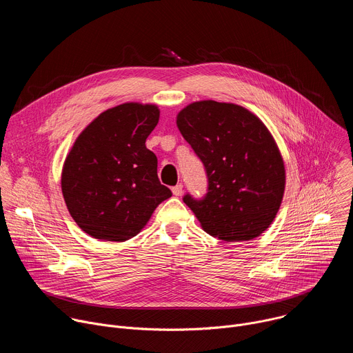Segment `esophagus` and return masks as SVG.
<instances>
[{
	"label": "esophagus",
	"instance_id": "obj_1",
	"mask_svg": "<svg viewBox=\"0 0 353 353\" xmlns=\"http://www.w3.org/2000/svg\"><path fill=\"white\" fill-rule=\"evenodd\" d=\"M172 192H173V195L180 196V195L183 194V184H177V185H174V187L172 188Z\"/></svg>",
	"mask_w": 353,
	"mask_h": 353
}]
</instances>
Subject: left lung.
Returning a JSON list of instances; mask_svg holds the SVG:
<instances>
[{
	"label": "left lung",
	"instance_id": "8db88e82",
	"mask_svg": "<svg viewBox=\"0 0 353 353\" xmlns=\"http://www.w3.org/2000/svg\"><path fill=\"white\" fill-rule=\"evenodd\" d=\"M176 123L207 170V195L183 198L201 228L223 241L260 236L279 211L286 180L270 130L245 108L215 100L190 103Z\"/></svg>",
	"mask_w": 353,
	"mask_h": 353
}]
</instances>
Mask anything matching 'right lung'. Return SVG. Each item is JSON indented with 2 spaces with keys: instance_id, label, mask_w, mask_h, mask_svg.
<instances>
[{
  "instance_id": "right-lung-1",
  "label": "right lung",
  "mask_w": 353,
  "mask_h": 353,
  "mask_svg": "<svg viewBox=\"0 0 353 353\" xmlns=\"http://www.w3.org/2000/svg\"><path fill=\"white\" fill-rule=\"evenodd\" d=\"M159 114L157 105L123 103L100 113L75 139L61 190L70 215L93 239L137 236L172 196L158 179L157 155L145 145Z\"/></svg>"
}]
</instances>
